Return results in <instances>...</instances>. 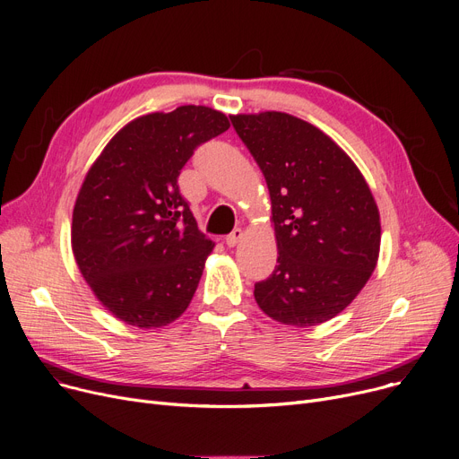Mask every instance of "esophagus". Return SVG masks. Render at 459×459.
<instances>
[{"label": "esophagus", "mask_w": 459, "mask_h": 459, "mask_svg": "<svg viewBox=\"0 0 459 459\" xmlns=\"http://www.w3.org/2000/svg\"><path fill=\"white\" fill-rule=\"evenodd\" d=\"M242 236H244V230H242V229H234V230L225 238V242H227L229 247H236L239 239H242Z\"/></svg>", "instance_id": "esophagus-1"}]
</instances>
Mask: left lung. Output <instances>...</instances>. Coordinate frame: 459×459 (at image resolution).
I'll list each match as a JSON object with an SVG mask.
<instances>
[{"label":"left lung","instance_id":"8db88e82","mask_svg":"<svg viewBox=\"0 0 459 459\" xmlns=\"http://www.w3.org/2000/svg\"><path fill=\"white\" fill-rule=\"evenodd\" d=\"M230 123L272 199L279 256L273 273L255 284V299L281 324H324L363 290L377 264L372 191L339 144L294 115H232Z\"/></svg>","mask_w":459,"mask_h":459}]
</instances>
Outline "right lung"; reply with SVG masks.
I'll list each match as a JSON object with an SVG mask.
<instances>
[{"label":"right lung","instance_id":"add662e5","mask_svg":"<svg viewBox=\"0 0 459 459\" xmlns=\"http://www.w3.org/2000/svg\"><path fill=\"white\" fill-rule=\"evenodd\" d=\"M229 126L206 106L143 115L89 169L72 213V251L120 322L163 327L191 303L213 242L197 229L178 175L199 144Z\"/></svg>","mask_w":459,"mask_h":459}]
</instances>
